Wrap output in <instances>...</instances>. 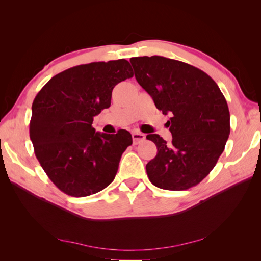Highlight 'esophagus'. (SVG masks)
<instances>
[{"label":"esophagus","instance_id":"1","mask_svg":"<svg viewBox=\"0 0 261 261\" xmlns=\"http://www.w3.org/2000/svg\"><path fill=\"white\" fill-rule=\"evenodd\" d=\"M132 137H133L134 144L141 143V141L145 140V138H146L145 134H143V133H138V132H134V133L132 134Z\"/></svg>","mask_w":261,"mask_h":261}]
</instances>
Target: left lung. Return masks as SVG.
<instances>
[{
	"label": "left lung",
	"mask_w": 261,
	"mask_h": 261,
	"mask_svg": "<svg viewBox=\"0 0 261 261\" xmlns=\"http://www.w3.org/2000/svg\"><path fill=\"white\" fill-rule=\"evenodd\" d=\"M129 61L156 109L171 115L170 144L156 134L147 136L158 149L146 165L150 181L168 191L197 185L215 168L230 135L223 93L210 76L187 63L158 55Z\"/></svg>",
	"instance_id": "left-lung-1"
}]
</instances>
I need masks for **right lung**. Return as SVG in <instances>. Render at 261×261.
I'll use <instances>...</instances> for the list:
<instances>
[{
  "label": "right lung",
  "mask_w": 261,
  "mask_h": 261,
  "mask_svg": "<svg viewBox=\"0 0 261 261\" xmlns=\"http://www.w3.org/2000/svg\"><path fill=\"white\" fill-rule=\"evenodd\" d=\"M133 76L124 59L93 62L55 75L38 92L29 135L38 161L63 193L86 197L113 181L132 135L96 132L93 116L111 106L114 87Z\"/></svg>",
  "instance_id": "1"
}]
</instances>
